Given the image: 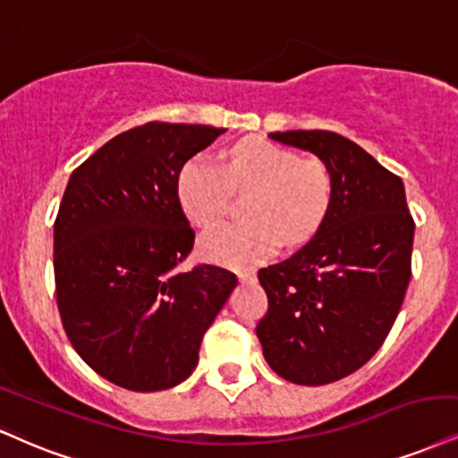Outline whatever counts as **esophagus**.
<instances>
[{
    "label": "esophagus",
    "mask_w": 458,
    "mask_h": 458,
    "mask_svg": "<svg viewBox=\"0 0 458 458\" xmlns=\"http://www.w3.org/2000/svg\"><path fill=\"white\" fill-rule=\"evenodd\" d=\"M236 275H239L241 282H256V271H251V268L250 271H239Z\"/></svg>",
    "instance_id": "1"
}]
</instances>
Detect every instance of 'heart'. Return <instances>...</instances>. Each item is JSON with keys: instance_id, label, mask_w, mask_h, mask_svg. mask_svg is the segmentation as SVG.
<instances>
[{"instance_id": "obj_1", "label": "heart", "mask_w": 458, "mask_h": 458, "mask_svg": "<svg viewBox=\"0 0 458 458\" xmlns=\"http://www.w3.org/2000/svg\"><path fill=\"white\" fill-rule=\"evenodd\" d=\"M247 222L225 224L200 239V253L211 262L247 267L264 262L288 245L307 243L318 233L330 205V176L319 159L271 140H239L225 168L208 153H196L176 174V198L185 217L211 228L228 213L233 190H250Z\"/></svg>"}]
</instances>
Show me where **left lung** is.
<instances>
[{"instance_id": "left-lung-1", "label": "left lung", "mask_w": 458, "mask_h": 458, "mask_svg": "<svg viewBox=\"0 0 458 458\" xmlns=\"http://www.w3.org/2000/svg\"><path fill=\"white\" fill-rule=\"evenodd\" d=\"M330 174L322 225L288 260L260 268L268 311L256 335L268 367L302 386L337 382L388 337L411 277L414 219L399 176L335 131H273Z\"/></svg>"}]
</instances>
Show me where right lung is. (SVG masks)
<instances>
[{
    "label": "right lung",
    "mask_w": 458,
    "mask_h": 458,
    "mask_svg": "<svg viewBox=\"0 0 458 458\" xmlns=\"http://www.w3.org/2000/svg\"><path fill=\"white\" fill-rule=\"evenodd\" d=\"M224 128L151 123L123 131L70 174L55 219V290L72 348L98 376L136 393L173 388L234 273L176 267L194 247L176 174Z\"/></svg>",
    "instance_id": "obj_1"
}]
</instances>
